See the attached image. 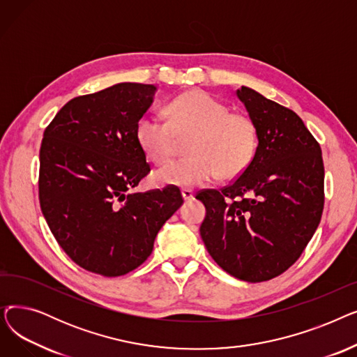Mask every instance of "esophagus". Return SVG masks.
I'll return each mask as SVG.
<instances>
[{"instance_id": "obj_1", "label": "esophagus", "mask_w": 357, "mask_h": 357, "mask_svg": "<svg viewBox=\"0 0 357 357\" xmlns=\"http://www.w3.org/2000/svg\"><path fill=\"white\" fill-rule=\"evenodd\" d=\"M182 198H183V201H191V199H194V192L191 191V190H182Z\"/></svg>"}]
</instances>
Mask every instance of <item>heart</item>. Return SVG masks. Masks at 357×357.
I'll list each match as a JSON object with an SVG mask.
<instances>
[{
    "label": "heart",
    "mask_w": 357,
    "mask_h": 357,
    "mask_svg": "<svg viewBox=\"0 0 357 357\" xmlns=\"http://www.w3.org/2000/svg\"><path fill=\"white\" fill-rule=\"evenodd\" d=\"M167 121L144 114L136 126V139L143 153L156 165H166L188 140L190 156L155 174L159 185L181 188L207 183L217 175L233 179L252 163L257 149L253 120L204 91H188L165 107Z\"/></svg>",
    "instance_id": "heart-1"
}]
</instances>
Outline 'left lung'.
I'll return each mask as SVG.
<instances>
[{"label": "left lung", "mask_w": 357, "mask_h": 357, "mask_svg": "<svg viewBox=\"0 0 357 357\" xmlns=\"http://www.w3.org/2000/svg\"><path fill=\"white\" fill-rule=\"evenodd\" d=\"M257 130L256 155L222 190L197 194L207 214L201 238L217 265L246 282L292 266L324 208L321 147L295 112L257 91H236Z\"/></svg>", "instance_id": "left-lung-1"}]
</instances>
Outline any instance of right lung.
<instances>
[{"label":"right lung","mask_w":357,"mask_h":357,"mask_svg":"<svg viewBox=\"0 0 357 357\" xmlns=\"http://www.w3.org/2000/svg\"><path fill=\"white\" fill-rule=\"evenodd\" d=\"M156 89L121 82L77 97L43 133L42 213L65 253L92 273L112 278L140 266L183 202L176 186L135 191L150 171L136 126Z\"/></svg>","instance_id":"right-lung-1"}]
</instances>
